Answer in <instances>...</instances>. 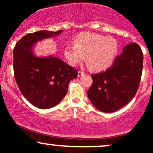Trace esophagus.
<instances>
[{
    "label": "esophagus",
    "mask_w": 153,
    "mask_h": 153,
    "mask_svg": "<svg viewBox=\"0 0 153 153\" xmlns=\"http://www.w3.org/2000/svg\"><path fill=\"white\" fill-rule=\"evenodd\" d=\"M84 74H85V73H84V72H82V71H78V77H80V76H82V75H83Z\"/></svg>",
    "instance_id": "34e87169"
}]
</instances>
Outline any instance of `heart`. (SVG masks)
I'll use <instances>...</instances> for the list:
<instances>
[{
    "label": "heart",
    "instance_id": "obj_1",
    "mask_svg": "<svg viewBox=\"0 0 153 153\" xmlns=\"http://www.w3.org/2000/svg\"><path fill=\"white\" fill-rule=\"evenodd\" d=\"M119 51L117 40L96 33L84 32L74 40V45L65 47L64 54L71 66H76L84 60L91 71L99 72L110 67Z\"/></svg>",
    "mask_w": 153,
    "mask_h": 153
}]
</instances>
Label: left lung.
I'll return each instance as SVG.
<instances>
[{
	"instance_id": "1",
	"label": "left lung",
	"mask_w": 153,
	"mask_h": 153,
	"mask_svg": "<svg viewBox=\"0 0 153 153\" xmlns=\"http://www.w3.org/2000/svg\"><path fill=\"white\" fill-rule=\"evenodd\" d=\"M143 67V54L136 43L122 49L113 65L105 71L91 75L93 84L88 91L92 104L105 113L120 109L136 94Z\"/></svg>"
}]
</instances>
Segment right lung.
<instances>
[{
  "mask_svg": "<svg viewBox=\"0 0 153 153\" xmlns=\"http://www.w3.org/2000/svg\"><path fill=\"white\" fill-rule=\"evenodd\" d=\"M63 31H39L25 35L13 49V71L23 96L39 108H52L68 93V84L78 72L53 55L36 56L34 48L39 42L58 36Z\"/></svg>",
  "mask_w": 153,
  "mask_h": 153,
  "instance_id": "add662e5",
  "label": "right lung"
}]
</instances>
